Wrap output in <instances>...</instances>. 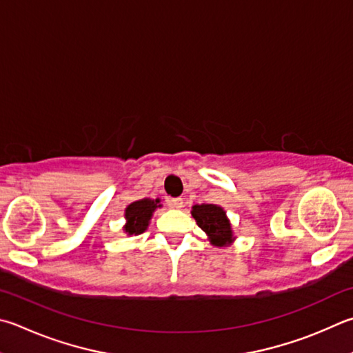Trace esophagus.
<instances>
[{"instance_id":"obj_1","label":"esophagus","mask_w":353,"mask_h":353,"mask_svg":"<svg viewBox=\"0 0 353 353\" xmlns=\"http://www.w3.org/2000/svg\"><path fill=\"white\" fill-rule=\"evenodd\" d=\"M170 207L171 208H176V210H181L183 207V199L182 197H174L170 201Z\"/></svg>"}]
</instances>
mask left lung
<instances>
[{
  "mask_svg": "<svg viewBox=\"0 0 353 353\" xmlns=\"http://www.w3.org/2000/svg\"><path fill=\"white\" fill-rule=\"evenodd\" d=\"M191 216L194 217L197 225L208 236V241L214 247H228L234 242L232 223L227 211L214 203H196L191 208Z\"/></svg>",
  "mask_w": 353,
  "mask_h": 353,
  "instance_id": "left-lung-1",
  "label": "left lung"
}]
</instances>
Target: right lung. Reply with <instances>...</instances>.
<instances>
[{"mask_svg":"<svg viewBox=\"0 0 353 353\" xmlns=\"http://www.w3.org/2000/svg\"><path fill=\"white\" fill-rule=\"evenodd\" d=\"M162 201L160 199H139V201L131 202L125 208V225H123V233L126 236H139L146 228L150 227V221L154 211L162 207Z\"/></svg>","mask_w":353,"mask_h":353,"instance_id":"obj_1","label":"right lung"}]
</instances>
